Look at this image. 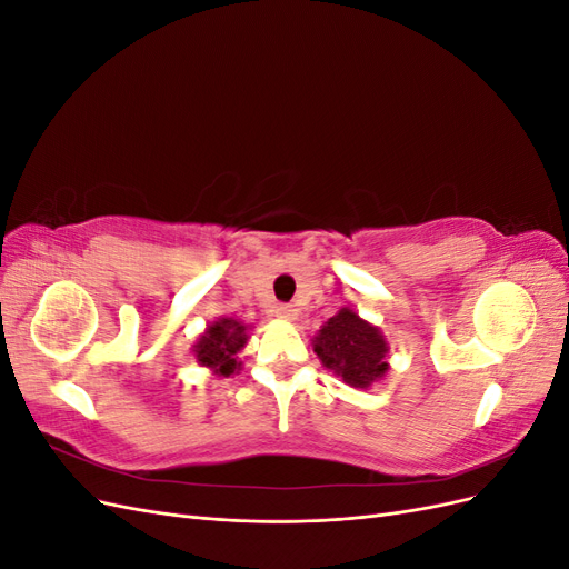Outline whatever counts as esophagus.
<instances>
[{"instance_id":"34e87169","label":"esophagus","mask_w":569,"mask_h":569,"mask_svg":"<svg viewBox=\"0 0 569 569\" xmlns=\"http://www.w3.org/2000/svg\"><path fill=\"white\" fill-rule=\"evenodd\" d=\"M274 316L282 320H295L299 316V311L291 303H280V306H274Z\"/></svg>"}]
</instances>
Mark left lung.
<instances>
[{"label":"left lung","instance_id":"1","mask_svg":"<svg viewBox=\"0 0 569 569\" xmlns=\"http://www.w3.org/2000/svg\"><path fill=\"white\" fill-rule=\"evenodd\" d=\"M313 351L327 370L349 387L368 389L389 370L387 339L380 327L370 325L351 308H341L313 337Z\"/></svg>","mask_w":569,"mask_h":569}]
</instances>
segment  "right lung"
<instances>
[{"label": "right lung", "mask_w": 569, "mask_h": 569, "mask_svg": "<svg viewBox=\"0 0 569 569\" xmlns=\"http://www.w3.org/2000/svg\"><path fill=\"white\" fill-rule=\"evenodd\" d=\"M249 335L247 325L234 318H218L206 327V332L194 343V356L199 366L211 368L216 375L230 377L239 370L237 353L244 349Z\"/></svg>", "instance_id": "right-lung-1"}]
</instances>
